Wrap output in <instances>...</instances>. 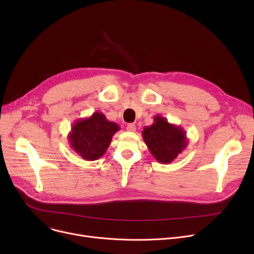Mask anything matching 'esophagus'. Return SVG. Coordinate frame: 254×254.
I'll list each match as a JSON object with an SVG mask.
<instances>
[{
  "label": "esophagus",
  "instance_id": "34e87169",
  "mask_svg": "<svg viewBox=\"0 0 254 254\" xmlns=\"http://www.w3.org/2000/svg\"><path fill=\"white\" fill-rule=\"evenodd\" d=\"M127 129L128 131H135L136 130V126L134 124H128L127 127Z\"/></svg>",
  "mask_w": 254,
  "mask_h": 254
}]
</instances>
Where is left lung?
Here are the masks:
<instances>
[{"instance_id": "obj_1", "label": "left lung", "mask_w": 254, "mask_h": 254, "mask_svg": "<svg viewBox=\"0 0 254 254\" xmlns=\"http://www.w3.org/2000/svg\"><path fill=\"white\" fill-rule=\"evenodd\" d=\"M142 137L151 155L161 164H171L189 145L186 131L168 119L156 115L151 126L145 127Z\"/></svg>"}]
</instances>
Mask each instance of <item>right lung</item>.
<instances>
[{"mask_svg": "<svg viewBox=\"0 0 254 254\" xmlns=\"http://www.w3.org/2000/svg\"><path fill=\"white\" fill-rule=\"evenodd\" d=\"M116 123L110 122L104 113L95 112L89 117L77 119L71 127L68 140L71 148L84 161L92 162L102 157L116 131Z\"/></svg>", "mask_w": 254, "mask_h": 254, "instance_id": "add662e5", "label": "right lung"}]
</instances>
